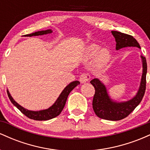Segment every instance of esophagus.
<instances>
[{"mask_svg": "<svg viewBox=\"0 0 150 150\" xmlns=\"http://www.w3.org/2000/svg\"><path fill=\"white\" fill-rule=\"evenodd\" d=\"M91 76L88 73H82L80 76V81L82 83H85V82H88L90 80Z\"/></svg>", "mask_w": 150, "mask_h": 150, "instance_id": "obj_1", "label": "esophagus"}]
</instances>
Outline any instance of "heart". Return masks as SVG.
<instances>
[{"label": "heart", "instance_id": "heart-1", "mask_svg": "<svg viewBox=\"0 0 150 150\" xmlns=\"http://www.w3.org/2000/svg\"><path fill=\"white\" fill-rule=\"evenodd\" d=\"M100 51V46L97 44H92L87 49V56L90 58L95 57ZM110 59V55L107 50L103 49L98 54L97 59H96V65L98 67L104 66L108 63Z\"/></svg>", "mask_w": 150, "mask_h": 150}]
</instances>
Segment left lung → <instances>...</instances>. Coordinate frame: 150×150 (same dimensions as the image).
<instances>
[{"label":"left lung","mask_w":150,"mask_h":150,"mask_svg":"<svg viewBox=\"0 0 150 150\" xmlns=\"http://www.w3.org/2000/svg\"><path fill=\"white\" fill-rule=\"evenodd\" d=\"M116 42V50L128 46H135L140 49V44L132 36L116 31H111ZM142 59L143 73L138 92L131 100L126 102L118 103L113 101L108 97L105 86L95 78L90 81V83L95 89L92 101V107L94 113L98 117L108 120H119L126 118L138 106L144 95L146 89V75H147V61L144 56Z\"/></svg>","instance_id":"8db88e82"}]
</instances>
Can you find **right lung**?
Wrapping results in <instances>:
<instances>
[{
	"mask_svg": "<svg viewBox=\"0 0 150 150\" xmlns=\"http://www.w3.org/2000/svg\"><path fill=\"white\" fill-rule=\"evenodd\" d=\"M52 31L51 30H47L45 31H39V32H34V33H32L30 34H27V37H32V36H39V35H44V34H47L49 33H51ZM80 84V82L78 81H74L70 83L69 85L67 86L65 88L63 89V92L60 94L59 97L56 100V102L53 104L51 107L46 110H42V111H30V110H27L24 108L22 106L19 105L18 103L15 101L11 95L10 94L9 92L7 90V93H8V96L9 97L10 101L13 103L14 106H16L17 108L20 110L21 112L25 115L26 116L28 117L30 119H33L36 120H47L52 119V118H55V117L58 116L60 113H61L62 110L64 108L65 103H66V100L68 99V95H69L70 92H71L73 89L75 88L77 85Z\"/></svg>",
	"mask_w": 150,
	"mask_h": 150,
	"instance_id": "obj_1",
	"label": "right lung"
}]
</instances>
